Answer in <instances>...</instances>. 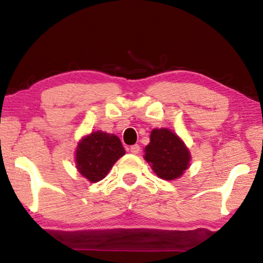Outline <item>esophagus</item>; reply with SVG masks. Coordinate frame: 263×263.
I'll list each match as a JSON object with an SVG mask.
<instances>
[{"label": "esophagus", "mask_w": 263, "mask_h": 263, "mask_svg": "<svg viewBox=\"0 0 263 263\" xmlns=\"http://www.w3.org/2000/svg\"><path fill=\"white\" fill-rule=\"evenodd\" d=\"M129 152L133 153V154H138L140 152V146L139 145L130 146V148H129Z\"/></svg>", "instance_id": "34e87169"}]
</instances>
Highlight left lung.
<instances>
[{
  "mask_svg": "<svg viewBox=\"0 0 263 263\" xmlns=\"http://www.w3.org/2000/svg\"><path fill=\"white\" fill-rule=\"evenodd\" d=\"M143 158L158 177L174 181L189 168L192 156L177 134L167 128H156L151 132L149 143L145 147Z\"/></svg>",
  "mask_w": 263,
  "mask_h": 263,
  "instance_id": "obj_1",
  "label": "left lung"
}]
</instances>
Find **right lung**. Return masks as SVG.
<instances>
[{
	"label": "right lung",
	"mask_w": 263,
	"mask_h": 263,
	"mask_svg": "<svg viewBox=\"0 0 263 263\" xmlns=\"http://www.w3.org/2000/svg\"><path fill=\"white\" fill-rule=\"evenodd\" d=\"M124 154L121 140L116 135L97 130L79 141L75 151V164L81 176L91 183H96L105 178L114 164Z\"/></svg>",
	"instance_id": "obj_1"
}]
</instances>
